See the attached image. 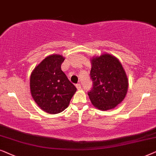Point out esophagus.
I'll return each instance as SVG.
<instances>
[{
    "label": "esophagus",
    "mask_w": 156,
    "mask_h": 156,
    "mask_svg": "<svg viewBox=\"0 0 156 156\" xmlns=\"http://www.w3.org/2000/svg\"><path fill=\"white\" fill-rule=\"evenodd\" d=\"M76 88H77V89H78V90H80V89L81 88V85H80V83L76 84Z\"/></svg>",
    "instance_id": "obj_1"
}]
</instances>
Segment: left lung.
<instances>
[{
	"instance_id": "8db88e82",
	"label": "left lung",
	"mask_w": 156,
	"mask_h": 156,
	"mask_svg": "<svg viewBox=\"0 0 156 156\" xmlns=\"http://www.w3.org/2000/svg\"><path fill=\"white\" fill-rule=\"evenodd\" d=\"M93 88L88 93L92 104L102 111L113 109L123 101L128 88L126 73L117 58L110 54L91 59Z\"/></svg>"
}]
</instances>
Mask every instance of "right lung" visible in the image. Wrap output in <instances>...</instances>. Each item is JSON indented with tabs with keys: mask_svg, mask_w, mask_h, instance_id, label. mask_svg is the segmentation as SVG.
Listing matches in <instances>:
<instances>
[{
	"mask_svg": "<svg viewBox=\"0 0 156 156\" xmlns=\"http://www.w3.org/2000/svg\"><path fill=\"white\" fill-rule=\"evenodd\" d=\"M64 60L65 58L61 55H49L31 73V95L46 113L57 114L63 111L77 90L62 71L61 67Z\"/></svg>",
	"mask_w": 156,
	"mask_h": 156,
	"instance_id": "obj_1",
	"label": "right lung"
}]
</instances>
